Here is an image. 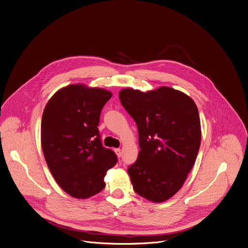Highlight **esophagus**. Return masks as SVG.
I'll list each match as a JSON object with an SVG mask.
<instances>
[{
    "label": "esophagus",
    "instance_id": "1",
    "mask_svg": "<svg viewBox=\"0 0 248 248\" xmlns=\"http://www.w3.org/2000/svg\"><path fill=\"white\" fill-rule=\"evenodd\" d=\"M115 153L117 154V155H118L119 157L122 155V151H121V149H120V148H118V149H115Z\"/></svg>",
    "mask_w": 248,
    "mask_h": 248
}]
</instances>
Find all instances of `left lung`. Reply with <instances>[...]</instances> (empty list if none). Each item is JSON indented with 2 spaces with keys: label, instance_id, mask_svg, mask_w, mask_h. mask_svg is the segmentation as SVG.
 <instances>
[{
  "label": "left lung",
  "instance_id": "1",
  "mask_svg": "<svg viewBox=\"0 0 248 248\" xmlns=\"http://www.w3.org/2000/svg\"><path fill=\"white\" fill-rule=\"evenodd\" d=\"M119 95L138 128L139 155L127 169L133 190L154 202L167 201L180 190L199 153L198 107L168 87L148 93L124 89Z\"/></svg>",
  "mask_w": 248,
  "mask_h": 248
}]
</instances>
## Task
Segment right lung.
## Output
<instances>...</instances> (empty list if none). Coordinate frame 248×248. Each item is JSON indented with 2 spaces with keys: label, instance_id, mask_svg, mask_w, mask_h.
<instances>
[{
  "label": "right lung",
  "instance_id": "right-lung-1",
  "mask_svg": "<svg viewBox=\"0 0 248 248\" xmlns=\"http://www.w3.org/2000/svg\"><path fill=\"white\" fill-rule=\"evenodd\" d=\"M112 97L102 89L72 85L58 91L47 102L41 126L42 148L57 184L70 196L87 199L104 187V177L118 161L102 145L101 110Z\"/></svg>",
  "mask_w": 248,
  "mask_h": 248
}]
</instances>
